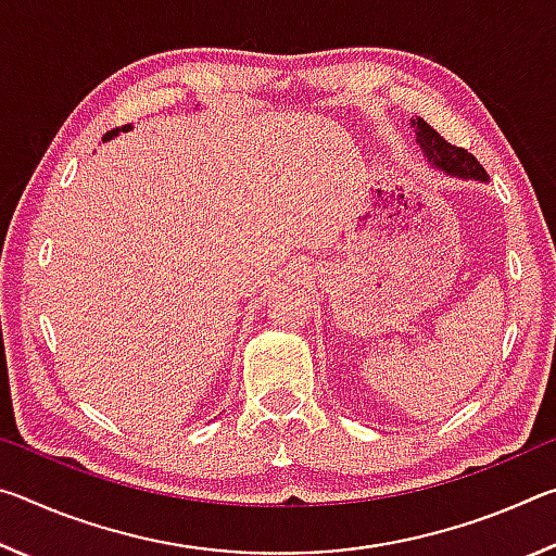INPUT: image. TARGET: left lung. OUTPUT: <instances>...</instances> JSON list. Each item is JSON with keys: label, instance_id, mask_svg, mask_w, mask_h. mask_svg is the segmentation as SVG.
<instances>
[{"label": "left lung", "instance_id": "obj_1", "mask_svg": "<svg viewBox=\"0 0 556 556\" xmlns=\"http://www.w3.org/2000/svg\"><path fill=\"white\" fill-rule=\"evenodd\" d=\"M417 125V142L425 149V154L431 164L437 168H444L451 176H460V178H476V181H488L485 168L473 154H468V149L456 147L446 142L439 131L427 125L425 119L414 122Z\"/></svg>", "mask_w": 556, "mask_h": 556}]
</instances>
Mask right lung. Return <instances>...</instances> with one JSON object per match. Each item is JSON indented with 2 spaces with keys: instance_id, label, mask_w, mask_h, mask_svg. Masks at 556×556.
I'll return each instance as SVG.
<instances>
[{
  "instance_id": "add662e5",
  "label": "right lung",
  "mask_w": 556,
  "mask_h": 556,
  "mask_svg": "<svg viewBox=\"0 0 556 556\" xmlns=\"http://www.w3.org/2000/svg\"><path fill=\"white\" fill-rule=\"evenodd\" d=\"M129 129V125H122V127H115V129H110L108 131V135L105 137H102V142H108V139H112V137H115L117 135V131H127Z\"/></svg>"
}]
</instances>
